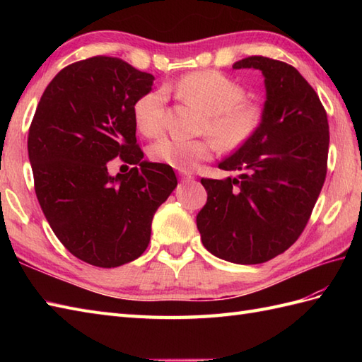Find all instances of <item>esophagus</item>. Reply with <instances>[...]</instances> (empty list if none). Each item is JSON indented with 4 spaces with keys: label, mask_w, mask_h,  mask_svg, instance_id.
Wrapping results in <instances>:
<instances>
[{
    "label": "esophagus",
    "mask_w": 362,
    "mask_h": 362,
    "mask_svg": "<svg viewBox=\"0 0 362 362\" xmlns=\"http://www.w3.org/2000/svg\"><path fill=\"white\" fill-rule=\"evenodd\" d=\"M179 175H180V179L185 182V180H189V179H193V174H189V173H187V171H180L179 173Z\"/></svg>",
    "instance_id": "esophagus-1"
}]
</instances>
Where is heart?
Here are the masks:
<instances>
[{"label":"heart","mask_w":362,"mask_h":362,"mask_svg":"<svg viewBox=\"0 0 362 362\" xmlns=\"http://www.w3.org/2000/svg\"><path fill=\"white\" fill-rule=\"evenodd\" d=\"M182 101L194 104L206 113L204 132L210 134L224 151H236L247 144L263 122V109L245 99L247 91L240 82L216 70L194 71L183 76L169 87ZM165 91L153 90L134 105L138 130L146 136H157L163 129ZM211 138L179 140L165 136L149 149L151 160L179 171L193 169L199 161L209 160L218 145Z\"/></svg>","instance_id":"heart-1"}]
</instances>
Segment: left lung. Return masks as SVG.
Masks as SVG:
<instances>
[{"label":"left lung","mask_w":362,"mask_h":362,"mask_svg":"<svg viewBox=\"0 0 362 362\" xmlns=\"http://www.w3.org/2000/svg\"><path fill=\"white\" fill-rule=\"evenodd\" d=\"M264 76L263 122L252 140L222 160L238 177L202 179L206 204L196 222L204 247L236 264H259L297 241L327 175L328 119L316 91L294 66L263 56L233 70Z\"/></svg>","instance_id":"8db88e82"}]
</instances>
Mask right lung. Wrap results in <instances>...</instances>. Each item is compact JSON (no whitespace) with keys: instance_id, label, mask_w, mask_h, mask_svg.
I'll return each instance as SVG.
<instances>
[{"instance_id":"obj_1","label":"right lung","mask_w":362,"mask_h":362,"mask_svg":"<svg viewBox=\"0 0 362 362\" xmlns=\"http://www.w3.org/2000/svg\"><path fill=\"white\" fill-rule=\"evenodd\" d=\"M156 81L118 57L64 68L46 87L28 135L35 194L59 241L98 267L136 259L158 206L177 187L171 166L143 160L134 105ZM121 156L134 168L110 176Z\"/></svg>"}]
</instances>
